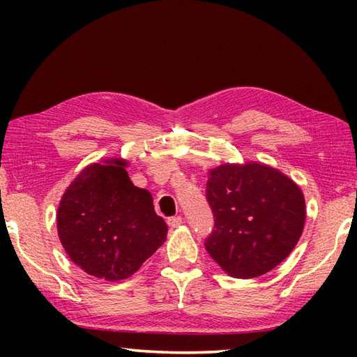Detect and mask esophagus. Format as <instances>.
<instances>
[{"label":"esophagus","mask_w":357,"mask_h":357,"mask_svg":"<svg viewBox=\"0 0 357 357\" xmlns=\"http://www.w3.org/2000/svg\"><path fill=\"white\" fill-rule=\"evenodd\" d=\"M167 223H168V227L176 228V227H179V225H181V223H183V217H181V215L168 217V219H167Z\"/></svg>","instance_id":"esophagus-1"}]
</instances>
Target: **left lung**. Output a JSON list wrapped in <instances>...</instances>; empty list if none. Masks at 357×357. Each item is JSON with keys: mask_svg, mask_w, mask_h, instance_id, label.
<instances>
[{"mask_svg": "<svg viewBox=\"0 0 357 357\" xmlns=\"http://www.w3.org/2000/svg\"><path fill=\"white\" fill-rule=\"evenodd\" d=\"M206 200L214 227L204 247L229 275L253 279L285 259L304 229L305 202L285 174L261 164L209 172Z\"/></svg>", "mask_w": 357, "mask_h": 357, "instance_id": "1", "label": "left lung"}]
</instances>
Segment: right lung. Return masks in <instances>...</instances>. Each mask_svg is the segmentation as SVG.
Listing matches in <instances>:
<instances>
[{"mask_svg":"<svg viewBox=\"0 0 357 357\" xmlns=\"http://www.w3.org/2000/svg\"><path fill=\"white\" fill-rule=\"evenodd\" d=\"M124 160L93 164L78 174L58 208V234L69 258L89 275L128 279L167 236L153 197L138 189Z\"/></svg>","mask_w":357,"mask_h":357,"instance_id":"1","label":"right lung"}]
</instances>
